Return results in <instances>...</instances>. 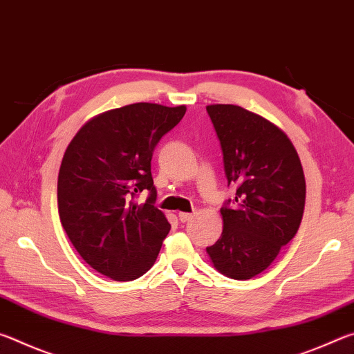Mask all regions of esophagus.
Returning <instances> with one entry per match:
<instances>
[{
  "label": "esophagus",
  "mask_w": 354,
  "mask_h": 354,
  "mask_svg": "<svg viewBox=\"0 0 354 354\" xmlns=\"http://www.w3.org/2000/svg\"><path fill=\"white\" fill-rule=\"evenodd\" d=\"M178 217H179V220L183 221V223H185V221H189L192 217H194V215L189 214V212H179Z\"/></svg>",
  "instance_id": "34e87169"
}]
</instances>
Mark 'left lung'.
<instances>
[{
	"label": "left lung",
	"instance_id": "left-lung-1",
	"mask_svg": "<svg viewBox=\"0 0 354 354\" xmlns=\"http://www.w3.org/2000/svg\"><path fill=\"white\" fill-rule=\"evenodd\" d=\"M223 151L234 200L220 209L223 231L206 251L214 267L232 279H250L277 259L297 234L306 200L298 153L267 118L234 104L206 107Z\"/></svg>",
	"mask_w": 354,
	"mask_h": 354
}]
</instances>
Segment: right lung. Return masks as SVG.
<instances>
[{
    "label": "right lung",
    "instance_id": "add662e5",
    "mask_svg": "<svg viewBox=\"0 0 354 354\" xmlns=\"http://www.w3.org/2000/svg\"><path fill=\"white\" fill-rule=\"evenodd\" d=\"M185 106L134 103L100 113L65 149L57 207L77 253L113 281H133L153 267L170 231L154 206L151 158L159 140L181 122ZM148 191L143 205L133 201Z\"/></svg>",
    "mask_w": 354,
    "mask_h": 354
}]
</instances>
